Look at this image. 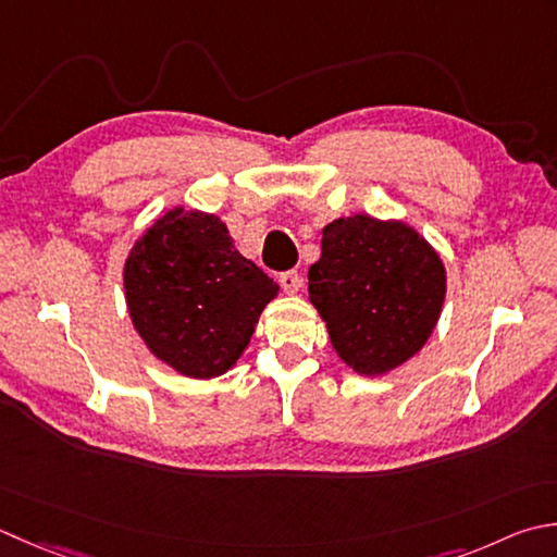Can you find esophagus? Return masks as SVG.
Returning a JSON list of instances; mask_svg holds the SVG:
<instances>
[{
	"label": "esophagus",
	"mask_w": 557,
	"mask_h": 557,
	"mask_svg": "<svg viewBox=\"0 0 557 557\" xmlns=\"http://www.w3.org/2000/svg\"><path fill=\"white\" fill-rule=\"evenodd\" d=\"M280 285H282V289H285L287 294H297L299 287H301V275H299L297 270L282 272V275H280Z\"/></svg>",
	"instance_id": "esophagus-1"
}]
</instances>
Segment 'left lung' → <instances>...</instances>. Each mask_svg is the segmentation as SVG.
<instances>
[{
	"mask_svg": "<svg viewBox=\"0 0 557 557\" xmlns=\"http://www.w3.org/2000/svg\"><path fill=\"white\" fill-rule=\"evenodd\" d=\"M444 292L442 260L416 228L369 214L325 226L309 268V297L335 352L367 376L391 372L428 343Z\"/></svg>",
	"mask_w": 557,
	"mask_h": 557,
	"instance_id": "obj_1",
	"label": "left lung"
}]
</instances>
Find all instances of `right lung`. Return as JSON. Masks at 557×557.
Here are the masks:
<instances>
[{"instance_id":"1","label":"right lung","mask_w":557,"mask_h":557,"mask_svg":"<svg viewBox=\"0 0 557 557\" xmlns=\"http://www.w3.org/2000/svg\"><path fill=\"white\" fill-rule=\"evenodd\" d=\"M246 260L220 216L171 210L125 260V299L141 341L176 372L224 374L242 357L258 315L277 294Z\"/></svg>"}]
</instances>
